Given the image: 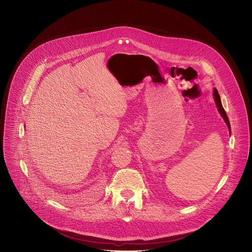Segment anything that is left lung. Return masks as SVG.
I'll list each match as a JSON object with an SVG mask.
<instances>
[{
	"mask_svg": "<svg viewBox=\"0 0 252 252\" xmlns=\"http://www.w3.org/2000/svg\"><path fill=\"white\" fill-rule=\"evenodd\" d=\"M213 96H214L215 103H217V106H218V109H219V111H220L221 117H222L223 120L225 121V123H226V125H227V126H228V128H229V130H230V124H229L228 118H227V116H226V113H225V111H224V109H223V106H222V104H221L220 96V94H219V92H218L217 89H214Z\"/></svg>",
	"mask_w": 252,
	"mask_h": 252,
	"instance_id": "8db88e82",
	"label": "left lung"
}]
</instances>
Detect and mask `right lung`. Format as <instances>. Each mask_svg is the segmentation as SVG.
Masks as SVG:
<instances>
[{
  "instance_id": "1",
  "label": "right lung",
  "mask_w": 252,
  "mask_h": 252,
  "mask_svg": "<svg viewBox=\"0 0 252 252\" xmlns=\"http://www.w3.org/2000/svg\"><path fill=\"white\" fill-rule=\"evenodd\" d=\"M66 197H68V195H67V194H66Z\"/></svg>"
}]
</instances>
